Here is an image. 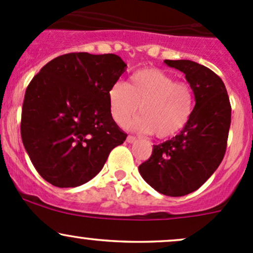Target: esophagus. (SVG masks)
<instances>
[{"instance_id":"esophagus-1","label":"esophagus","mask_w":253,"mask_h":253,"mask_svg":"<svg viewBox=\"0 0 253 253\" xmlns=\"http://www.w3.org/2000/svg\"><path fill=\"white\" fill-rule=\"evenodd\" d=\"M126 142H129V143H134V142H136V137H135V136H131V135H129V136L126 137Z\"/></svg>"}]
</instances>
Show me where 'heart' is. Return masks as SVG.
Segmentation results:
<instances>
[{"mask_svg": "<svg viewBox=\"0 0 253 253\" xmlns=\"http://www.w3.org/2000/svg\"><path fill=\"white\" fill-rule=\"evenodd\" d=\"M111 116L118 126H126L137 112L142 116L132 126L141 132H154L167 138L178 134L193 112V91L184 82L156 67L138 70L129 84L116 81L107 93Z\"/></svg>", "mask_w": 253, "mask_h": 253, "instance_id": "1", "label": "heart"}]
</instances>
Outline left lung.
<instances>
[{
    "label": "left lung",
    "instance_id": "obj_1",
    "mask_svg": "<svg viewBox=\"0 0 253 253\" xmlns=\"http://www.w3.org/2000/svg\"><path fill=\"white\" fill-rule=\"evenodd\" d=\"M164 62L186 75L195 106L180 134L154 145L151 158L138 167V171L157 192L182 197L203 186L221 164L232 107L224 83L210 69L191 60Z\"/></svg>",
    "mask_w": 253,
    "mask_h": 253
}]
</instances>
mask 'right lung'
Here are the masks:
<instances>
[{
	"mask_svg": "<svg viewBox=\"0 0 253 253\" xmlns=\"http://www.w3.org/2000/svg\"><path fill=\"white\" fill-rule=\"evenodd\" d=\"M126 69L116 54L70 53L44 65L30 82L21 110V140L34 167L53 186L86 183L126 141L107 97Z\"/></svg>",
	"mask_w": 253,
	"mask_h": 253,
	"instance_id": "right-lung-1",
	"label": "right lung"
}]
</instances>
